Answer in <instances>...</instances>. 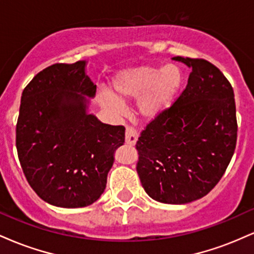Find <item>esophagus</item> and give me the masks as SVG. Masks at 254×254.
Returning <instances> with one entry per match:
<instances>
[{"instance_id": "esophagus-1", "label": "esophagus", "mask_w": 254, "mask_h": 254, "mask_svg": "<svg viewBox=\"0 0 254 254\" xmlns=\"http://www.w3.org/2000/svg\"><path fill=\"white\" fill-rule=\"evenodd\" d=\"M138 138V133L132 127H127L125 130V143L129 145H135Z\"/></svg>"}]
</instances>
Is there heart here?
Returning <instances> with one entry per match:
<instances>
[{"mask_svg":"<svg viewBox=\"0 0 254 254\" xmlns=\"http://www.w3.org/2000/svg\"><path fill=\"white\" fill-rule=\"evenodd\" d=\"M182 83L183 72L176 64H166L162 68L133 66L113 76L112 94L103 92L100 101L106 109L121 112L125 101L139 99L137 109L141 117L155 119L171 106Z\"/></svg>","mask_w":254,"mask_h":254,"instance_id":"b5f03b06","label":"heart"}]
</instances>
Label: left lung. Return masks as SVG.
<instances>
[{
	"mask_svg": "<svg viewBox=\"0 0 254 254\" xmlns=\"http://www.w3.org/2000/svg\"><path fill=\"white\" fill-rule=\"evenodd\" d=\"M173 60L192 69L188 84L141 132L136 170L153 199L186 204L208 194L228 167L237 145V109L232 84L214 64Z\"/></svg>",
	"mask_w": 254,
	"mask_h": 254,
	"instance_id": "left-lung-1",
	"label": "left lung"
}]
</instances>
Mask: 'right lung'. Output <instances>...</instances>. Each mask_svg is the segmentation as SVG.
I'll list each match as a JSON object with an SVG mask.
<instances>
[{
	"label": "right lung",
	"mask_w": 254,
	"mask_h": 254,
	"mask_svg": "<svg viewBox=\"0 0 254 254\" xmlns=\"http://www.w3.org/2000/svg\"><path fill=\"white\" fill-rule=\"evenodd\" d=\"M95 92L86 61L52 64L22 92L17 156L31 188L55 206L82 208L98 200L125 141L123 125L104 124L87 112L86 97Z\"/></svg>",
	"instance_id": "add662e5"
}]
</instances>
